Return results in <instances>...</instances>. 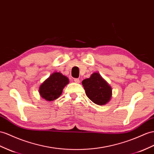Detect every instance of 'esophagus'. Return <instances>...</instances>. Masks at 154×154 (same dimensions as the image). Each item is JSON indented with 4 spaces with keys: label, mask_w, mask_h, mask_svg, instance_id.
Returning <instances> with one entry per match:
<instances>
[{
    "label": "esophagus",
    "mask_w": 154,
    "mask_h": 154,
    "mask_svg": "<svg viewBox=\"0 0 154 154\" xmlns=\"http://www.w3.org/2000/svg\"><path fill=\"white\" fill-rule=\"evenodd\" d=\"M74 82H76V83H79L80 80L79 79H74Z\"/></svg>",
    "instance_id": "obj_1"
}]
</instances>
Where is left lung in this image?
<instances>
[{"instance_id":"left-lung-1","label":"left lung","mask_w":154,"mask_h":154,"mask_svg":"<svg viewBox=\"0 0 154 154\" xmlns=\"http://www.w3.org/2000/svg\"><path fill=\"white\" fill-rule=\"evenodd\" d=\"M82 84L86 96L94 103L103 105L111 100L112 88L100 73H92L90 78L82 81Z\"/></svg>"}]
</instances>
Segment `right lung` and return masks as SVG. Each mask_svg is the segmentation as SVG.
<instances>
[{
    "label": "right lung",
    "instance_id": "right-lung-1",
    "mask_svg": "<svg viewBox=\"0 0 154 154\" xmlns=\"http://www.w3.org/2000/svg\"><path fill=\"white\" fill-rule=\"evenodd\" d=\"M68 83V77L60 72H54L39 86V94L46 101L57 100L62 94V90Z\"/></svg>",
    "mask_w": 154,
    "mask_h": 154
}]
</instances>
